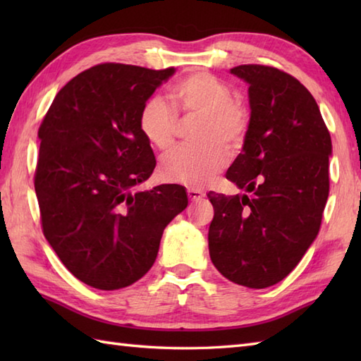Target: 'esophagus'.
Segmentation results:
<instances>
[{
  "label": "esophagus",
  "instance_id": "obj_1",
  "mask_svg": "<svg viewBox=\"0 0 361 361\" xmlns=\"http://www.w3.org/2000/svg\"><path fill=\"white\" fill-rule=\"evenodd\" d=\"M188 195H189V198L192 202H197V200H200V198L204 195L202 190H198V189H188Z\"/></svg>",
  "mask_w": 361,
  "mask_h": 361
}]
</instances>
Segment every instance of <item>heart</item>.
Listing matches in <instances>:
<instances>
[{"label":"heart","instance_id":"b5f03b06","mask_svg":"<svg viewBox=\"0 0 361 361\" xmlns=\"http://www.w3.org/2000/svg\"><path fill=\"white\" fill-rule=\"evenodd\" d=\"M169 97L172 105L158 96L142 105L141 133L157 149L166 150L173 144L178 130L176 110L198 118L200 122L194 132V141L198 144L169 152L161 161V172L166 180L202 188L225 167L228 153L224 148L234 150L245 140L250 124L248 110L231 99L226 83L206 71L190 73L176 80Z\"/></svg>","mask_w":361,"mask_h":361}]
</instances>
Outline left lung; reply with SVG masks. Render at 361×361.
<instances>
[{"instance_id": "left-lung-1", "label": "left lung", "mask_w": 361, "mask_h": 361, "mask_svg": "<svg viewBox=\"0 0 361 361\" xmlns=\"http://www.w3.org/2000/svg\"><path fill=\"white\" fill-rule=\"evenodd\" d=\"M248 83L250 124L226 178L251 195L211 192L209 256L234 283L267 288L317 239L329 197L331 133L310 91L264 65L231 70Z\"/></svg>"}]
</instances>
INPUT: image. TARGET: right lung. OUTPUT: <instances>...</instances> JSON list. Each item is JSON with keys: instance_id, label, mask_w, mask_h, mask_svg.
I'll return each mask as SVG.
<instances>
[{"instance_id": "add662e5", "label": "right lung", "mask_w": 361, "mask_h": 361, "mask_svg": "<svg viewBox=\"0 0 361 361\" xmlns=\"http://www.w3.org/2000/svg\"><path fill=\"white\" fill-rule=\"evenodd\" d=\"M175 73L102 63L59 91L38 128L35 194L43 234L75 278L99 290L141 279L186 189L132 192L157 166L140 128L142 105Z\"/></svg>"}]
</instances>
